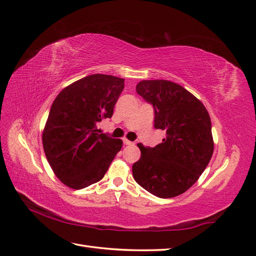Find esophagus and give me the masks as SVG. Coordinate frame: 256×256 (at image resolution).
<instances>
[{
    "instance_id": "1",
    "label": "esophagus",
    "mask_w": 256,
    "mask_h": 256,
    "mask_svg": "<svg viewBox=\"0 0 256 256\" xmlns=\"http://www.w3.org/2000/svg\"><path fill=\"white\" fill-rule=\"evenodd\" d=\"M123 143H124L125 145H134L133 142H131V140H126V138L123 140Z\"/></svg>"
}]
</instances>
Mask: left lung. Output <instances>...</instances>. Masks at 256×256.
Segmentation results:
<instances>
[{
    "label": "left lung",
    "instance_id": "1",
    "mask_svg": "<svg viewBox=\"0 0 256 256\" xmlns=\"http://www.w3.org/2000/svg\"><path fill=\"white\" fill-rule=\"evenodd\" d=\"M136 92L153 104L154 126L166 138L155 148L138 144L140 158L132 166L133 177L156 197H176L198 180L214 154L209 113L202 102L172 81L143 80Z\"/></svg>",
    "mask_w": 256,
    "mask_h": 256
}]
</instances>
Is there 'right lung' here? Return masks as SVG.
Segmentation results:
<instances>
[{
  "label": "right lung",
  "mask_w": 256,
  "mask_h": 256,
  "mask_svg": "<svg viewBox=\"0 0 256 256\" xmlns=\"http://www.w3.org/2000/svg\"><path fill=\"white\" fill-rule=\"evenodd\" d=\"M124 79L94 74L74 81L52 102L42 131V146L52 172L67 187L82 189L100 182L122 140L102 134L96 125L111 118Z\"/></svg>",
  "instance_id": "1"
}]
</instances>
